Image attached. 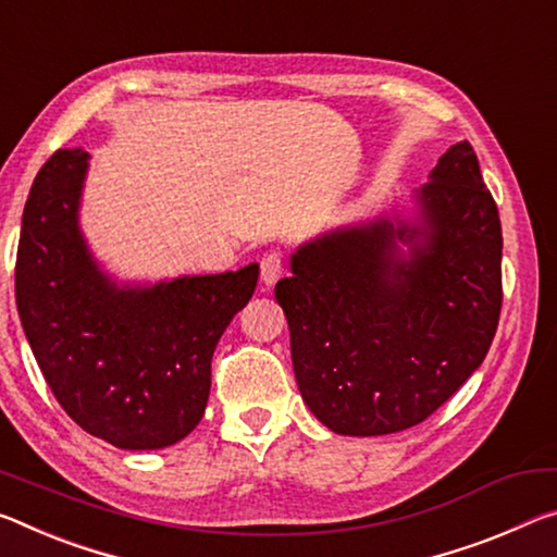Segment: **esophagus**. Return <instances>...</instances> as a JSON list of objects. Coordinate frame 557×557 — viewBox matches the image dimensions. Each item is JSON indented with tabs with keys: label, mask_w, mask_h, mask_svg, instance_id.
Segmentation results:
<instances>
[{
	"label": "esophagus",
	"mask_w": 557,
	"mask_h": 557,
	"mask_svg": "<svg viewBox=\"0 0 557 557\" xmlns=\"http://www.w3.org/2000/svg\"><path fill=\"white\" fill-rule=\"evenodd\" d=\"M282 272H285V262H282L280 252H268L260 260V277L264 285H275V282L282 277Z\"/></svg>",
	"instance_id": "esophagus-1"
}]
</instances>
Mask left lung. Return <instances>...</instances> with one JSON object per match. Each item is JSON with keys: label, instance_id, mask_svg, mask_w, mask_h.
Segmentation results:
<instances>
[{"label": "left lung", "instance_id": "left-lung-1", "mask_svg": "<svg viewBox=\"0 0 557 557\" xmlns=\"http://www.w3.org/2000/svg\"><path fill=\"white\" fill-rule=\"evenodd\" d=\"M389 213L312 237L275 285L305 404L339 436L411 429L488 355L500 314V218L461 140Z\"/></svg>", "mask_w": 557, "mask_h": 557}]
</instances>
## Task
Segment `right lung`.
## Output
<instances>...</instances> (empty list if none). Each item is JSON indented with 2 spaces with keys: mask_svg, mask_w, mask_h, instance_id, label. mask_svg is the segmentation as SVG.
I'll return each mask as SVG.
<instances>
[{
  "mask_svg": "<svg viewBox=\"0 0 557 557\" xmlns=\"http://www.w3.org/2000/svg\"><path fill=\"white\" fill-rule=\"evenodd\" d=\"M86 173L84 148H64L34 178L16 252V310L69 417L111 446L156 451L178 444L206 413L210 359L250 302L260 264L121 282L82 231Z\"/></svg>",
  "mask_w": 557,
  "mask_h": 557,
  "instance_id": "obj_1",
  "label": "right lung"
}]
</instances>
